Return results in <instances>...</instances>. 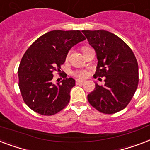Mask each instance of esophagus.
<instances>
[{"label":"esophagus","mask_w":150,"mask_h":150,"mask_svg":"<svg viewBox=\"0 0 150 150\" xmlns=\"http://www.w3.org/2000/svg\"><path fill=\"white\" fill-rule=\"evenodd\" d=\"M84 82H85V80H81V79H76V81H75L76 85H80V84H82Z\"/></svg>","instance_id":"1"}]
</instances>
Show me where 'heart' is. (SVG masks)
Returning <instances> with one entry per match:
<instances>
[{"label": "heart", "instance_id": "b5f03b06", "mask_svg": "<svg viewBox=\"0 0 150 150\" xmlns=\"http://www.w3.org/2000/svg\"><path fill=\"white\" fill-rule=\"evenodd\" d=\"M75 75L79 78H84L86 76V72L85 71H77L75 72Z\"/></svg>", "mask_w": 150, "mask_h": 150}]
</instances>
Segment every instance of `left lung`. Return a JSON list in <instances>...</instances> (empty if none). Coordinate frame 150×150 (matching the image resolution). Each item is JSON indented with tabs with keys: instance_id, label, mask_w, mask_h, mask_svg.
Here are the masks:
<instances>
[{
	"instance_id": "1",
	"label": "left lung",
	"mask_w": 150,
	"mask_h": 150,
	"mask_svg": "<svg viewBox=\"0 0 150 150\" xmlns=\"http://www.w3.org/2000/svg\"><path fill=\"white\" fill-rule=\"evenodd\" d=\"M98 59L95 77H105L88 95V100L100 112L113 114L125 109L139 83V68L133 52L117 35L105 30L82 31Z\"/></svg>"
}]
</instances>
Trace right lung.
<instances>
[{
  "instance_id": "obj_1",
  "label": "right lung",
  "mask_w": 150,
  "mask_h": 150,
  "mask_svg": "<svg viewBox=\"0 0 150 150\" xmlns=\"http://www.w3.org/2000/svg\"><path fill=\"white\" fill-rule=\"evenodd\" d=\"M86 38L80 31L54 30L39 37L24 53L18 68L19 88L25 104L38 114L54 115L70 100L75 79L52 83L71 47Z\"/></svg>"
}]
</instances>
